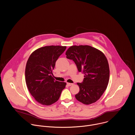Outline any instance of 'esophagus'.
Here are the masks:
<instances>
[{"instance_id":"obj_1","label":"esophagus","mask_w":135,"mask_h":135,"mask_svg":"<svg viewBox=\"0 0 135 135\" xmlns=\"http://www.w3.org/2000/svg\"><path fill=\"white\" fill-rule=\"evenodd\" d=\"M67 85L68 86H71V85H73V83H67Z\"/></svg>"}]
</instances>
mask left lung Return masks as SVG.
Returning <instances> with one entry per match:
<instances>
[{
  "mask_svg": "<svg viewBox=\"0 0 135 135\" xmlns=\"http://www.w3.org/2000/svg\"><path fill=\"white\" fill-rule=\"evenodd\" d=\"M66 57L72 60L84 79L78 83L79 92L76 99L85 105L96 102L106 89L109 79L107 59L100 50L90 45H73L66 51Z\"/></svg>",
  "mask_w": 135,
  "mask_h": 135,
  "instance_id": "left-lung-1",
  "label": "left lung"
}]
</instances>
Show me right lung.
Wrapping results in <instances>:
<instances>
[{"mask_svg":"<svg viewBox=\"0 0 135 135\" xmlns=\"http://www.w3.org/2000/svg\"><path fill=\"white\" fill-rule=\"evenodd\" d=\"M66 46L50 45L40 47L30 55L26 66L25 79L28 90L35 100L50 105L60 98L66 83L55 81L51 75L59 57Z\"/></svg>","mask_w":135,"mask_h":135,"instance_id":"right-lung-1","label":"right lung"}]
</instances>
